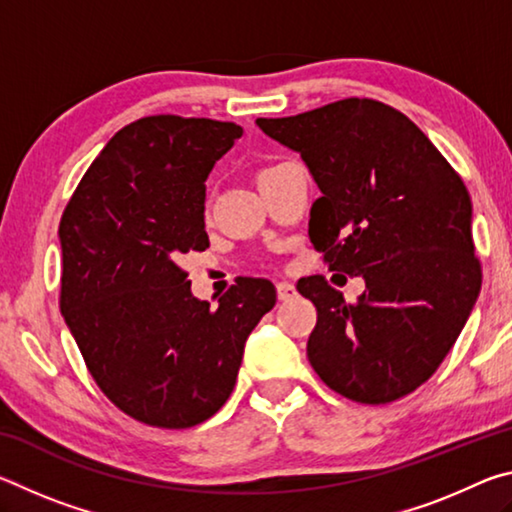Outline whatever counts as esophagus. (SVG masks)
<instances>
[{
	"instance_id": "34e87169",
	"label": "esophagus",
	"mask_w": 512,
	"mask_h": 512,
	"mask_svg": "<svg viewBox=\"0 0 512 512\" xmlns=\"http://www.w3.org/2000/svg\"><path fill=\"white\" fill-rule=\"evenodd\" d=\"M298 296L296 287L291 282H277V298L280 300H293Z\"/></svg>"
}]
</instances>
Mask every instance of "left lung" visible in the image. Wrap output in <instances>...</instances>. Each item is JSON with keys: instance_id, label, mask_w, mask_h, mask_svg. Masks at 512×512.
<instances>
[{"instance_id": "left-lung-1", "label": "left lung", "mask_w": 512, "mask_h": 512, "mask_svg": "<svg viewBox=\"0 0 512 512\" xmlns=\"http://www.w3.org/2000/svg\"><path fill=\"white\" fill-rule=\"evenodd\" d=\"M257 126L300 153L323 194L309 239L329 271L366 280L354 305L323 275L298 280L318 311L311 368L352 402L413 393L452 350L481 291L461 176L409 117L375 99Z\"/></svg>"}]
</instances>
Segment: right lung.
Segmentation results:
<instances>
[{
  "instance_id": "1",
  "label": "right lung",
  "mask_w": 512,
  "mask_h": 512,
  "mask_svg": "<svg viewBox=\"0 0 512 512\" xmlns=\"http://www.w3.org/2000/svg\"><path fill=\"white\" fill-rule=\"evenodd\" d=\"M232 121L153 115L121 128L60 219V311L103 395L151 427L187 429L235 388L275 287L244 277L219 307L178 266L210 246L205 180L241 137Z\"/></svg>"
}]
</instances>
